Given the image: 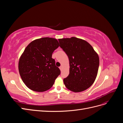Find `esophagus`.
Here are the masks:
<instances>
[{
    "instance_id": "obj_1",
    "label": "esophagus",
    "mask_w": 123,
    "mask_h": 123,
    "mask_svg": "<svg viewBox=\"0 0 123 123\" xmlns=\"http://www.w3.org/2000/svg\"><path fill=\"white\" fill-rule=\"evenodd\" d=\"M59 69H60V70H62V66H61L60 67H59Z\"/></svg>"
}]
</instances>
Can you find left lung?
<instances>
[{
  "label": "left lung",
  "mask_w": 123,
  "mask_h": 123,
  "mask_svg": "<svg viewBox=\"0 0 123 123\" xmlns=\"http://www.w3.org/2000/svg\"><path fill=\"white\" fill-rule=\"evenodd\" d=\"M69 60V74L64 79L66 87L74 92L86 90L98 75L99 59L90 43L75 37L58 39Z\"/></svg>",
  "instance_id": "obj_1"
}]
</instances>
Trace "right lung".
<instances>
[{"label": "right lung", "instance_id": "add662e5", "mask_svg": "<svg viewBox=\"0 0 123 123\" xmlns=\"http://www.w3.org/2000/svg\"><path fill=\"white\" fill-rule=\"evenodd\" d=\"M59 46L58 40L43 37L30 43L21 54L18 70L23 82L28 88L36 92L50 89L61 73L52 55Z\"/></svg>", "mask_w": 123, "mask_h": 123}]
</instances>
